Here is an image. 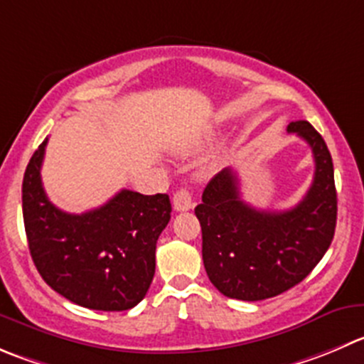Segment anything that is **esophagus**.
I'll list each match as a JSON object with an SVG mask.
<instances>
[{
	"label": "esophagus",
	"instance_id": "34e87169",
	"mask_svg": "<svg viewBox=\"0 0 364 364\" xmlns=\"http://www.w3.org/2000/svg\"><path fill=\"white\" fill-rule=\"evenodd\" d=\"M172 204H174L176 211H188L192 208V196L186 188H179L178 192L174 193V199H172Z\"/></svg>",
	"mask_w": 364,
	"mask_h": 364
}]
</instances>
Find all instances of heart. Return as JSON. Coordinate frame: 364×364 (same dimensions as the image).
Listing matches in <instances>:
<instances>
[{
  "label": "heart",
  "mask_w": 364,
  "mask_h": 364,
  "mask_svg": "<svg viewBox=\"0 0 364 364\" xmlns=\"http://www.w3.org/2000/svg\"><path fill=\"white\" fill-rule=\"evenodd\" d=\"M197 144H199V140H196V142H192V144H190V146H185V147H181V151H188V149H190V147L197 146Z\"/></svg>",
  "instance_id": "obj_1"
}]
</instances>
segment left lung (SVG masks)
<instances>
[{
    "label": "left lung",
    "instance_id": "obj_1",
    "mask_svg": "<svg viewBox=\"0 0 364 364\" xmlns=\"http://www.w3.org/2000/svg\"><path fill=\"white\" fill-rule=\"evenodd\" d=\"M288 133L306 140L315 158V178L297 206L256 210L240 197L232 168H224L196 208L204 268L229 299L254 302L290 290L309 276L333 242L338 213L333 158L308 121L290 122Z\"/></svg>",
    "mask_w": 364,
    "mask_h": 364
}]
</instances>
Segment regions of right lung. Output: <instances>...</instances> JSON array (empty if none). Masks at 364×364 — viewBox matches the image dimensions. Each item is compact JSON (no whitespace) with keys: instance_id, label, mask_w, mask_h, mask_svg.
Segmentation results:
<instances>
[{"instance_id":"right-lung-1","label":"right lung","mask_w":364,"mask_h":364,"mask_svg":"<svg viewBox=\"0 0 364 364\" xmlns=\"http://www.w3.org/2000/svg\"><path fill=\"white\" fill-rule=\"evenodd\" d=\"M48 139L23 179V218L31 259L42 279L67 301L97 311H126L146 297L156 267L158 236L171 220L167 193L121 190L81 215L48 199L41 167Z\"/></svg>"}]
</instances>
